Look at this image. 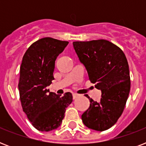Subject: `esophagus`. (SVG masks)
Returning a JSON list of instances; mask_svg holds the SVG:
<instances>
[{
	"instance_id": "esophagus-1",
	"label": "esophagus",
	"mask_w": 146,
	"mask_h": 146,
	"mask_svg": "<svg viewBox=\"0 0 146 146\" xmlns=\"http://www.w3.org/2000/svg\"><path fill=\"white\" fill-rule=\"evenodd\" d=\"M79 96H80V95H79V94H76V93H73V98H74V99H75V98H76L77 97H79Z\"/></svg>"
}]
</instances>
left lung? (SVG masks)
<instances>
[{"label":"left lung","instance_id":"obj_1","mask_svg":"<svg viewBox=\"0 0 146 146\" xmlns=\"http://www.w3.org/2000/svg\"><path fill=\"white\" fill-rule=\"evenodd\" d=\"M73 44L90 82L102 91L100 102L89 97L90 106L82 113V122L97 131L108 129L122 114L130 91L127 57L119 47L108 40L73 42Z\"/></svg>","mask_w":146,"mask_h":146}]
</instances>
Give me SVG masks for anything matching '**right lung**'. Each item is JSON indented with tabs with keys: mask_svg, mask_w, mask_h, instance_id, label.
<instances>
[{
	"mask_svg": "<svg viewBox=\"0 0 146 146\" xmlns=\"http://www.w3.org/2000/svg\"><path fill=\"white\" fill-rule=\"evenodd\" d=\"M69 42L43 38L31 44L24 54L18 88L23 110L35 129L48 132L61 124L66 108L73 102L70 92L63 96L47 89L54 78L55 60Z\"/></svg>",
	"mask_w": 146,
	"mask_h": 146,
	"instance_id": "add662e5",
	"label": "right lung"
}]
</instances>
